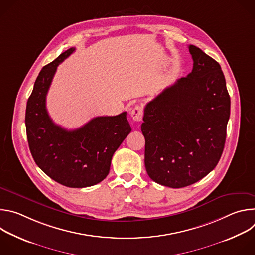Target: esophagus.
<instances>
[{
  "label": "esophagus",
  "mask_w": 255,
  "mask_h": 255,
  "mask_svg": "<svg viewBox=\"0 0 255 255\" xmlns=\"http://www.w3.org/2000/svg\"><path fill=\"white\" fill-rule=\"evenodd\" d=\"M131 117L134 121H141L143 118V107L140 105H136L131 110Z\"/></svg>",
  "instance_id": "esophagus-1"
}]
</instances>
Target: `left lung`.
<instances>
[{"mask_svg":"<svg viewBox=\"0 0 255 255\" xmlns=\"http://www.w3.org/2000/svg\"><path fill=\"white\" fill-rule=\"evenodd\" d=\"M189 50L192 72L145 106L141 125L149 177L173 189L193 185L215 168L230 117L220 64L197 46Z\"/></svg>","mask_w":255,"mask_h":255,"instance_id":"obj_1","label":"left lung"}]
</instances>
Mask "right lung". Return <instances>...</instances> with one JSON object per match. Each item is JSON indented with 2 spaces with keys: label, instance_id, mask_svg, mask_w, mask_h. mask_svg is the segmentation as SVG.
<instances>
[{
  "label": "right lung",
  "instance_id": "right-lung-1",
  "mask_svg": "<svg viewBox=\"0 0 255 255\" xmlns=\"http://www.w3.org/2000/svg\"><path fill=\"white\" fill-rule=\"evenodd\" d=\"M75 50L67 49L41 69L27 102L25 124L29 148L39 168L60 185L86 188L108 175L112 156L131 127L126 112L96 117L76 130H66L51 120L46 95L57 65Z\"/></svg>",
  "mask_w": 255,
  "mask_h": 255
}]
</instances>
